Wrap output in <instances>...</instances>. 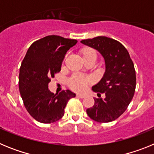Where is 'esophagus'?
<instances>
[{
  "mask_svg": "<svg viewBox=\"0 0 154 154\" xmlns=\"http://www.w3.org/2000/svg\"><path fill=\"white\" fill-rule=\"evenodd\" d=\"M77 96L79 98H82V99H83V98L85 97V95H84V94H81V93H78L77 94Z\"/></svg>",
  "mask_w": 154,
  "mask_h": 154,
  "instance_id": "34e87169",
  "label": "esophagus"
}]
</instances>
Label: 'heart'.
<instances>
[{"label":"heart","mask_w":154,"mask_h":154,"mask_svg":"<svg viewBox=\"0 0 154 154\" xmlns=\"http://www.w3.org/2000/svg\"><path fill=\"white\" fill-rule=\"evenodd\" d=\"M85 55H95L96 56V52L92 50L87 49L84 51L83 56ZM91 82V80L89 77L83 75L82 74H75L68 81L69 87L73 90L82 91L85 89Z\"/></svg>","instance_id":"heart-1"}]
</instances>
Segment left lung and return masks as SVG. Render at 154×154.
<instances>
[{"instance_id": "left-lung-1", "label": "left lung", "mask_w": 154, "mask_h": 154, "mask_svg": "<svg viewBox=\"0 0 154 154\" xmlns=\"http://www.w3.org/2000/svg\"><path fill=\"white\" fill-rule=\"evenodd\" d=\"M81 43L97 50L106 65L103 77L92 88L93 92L106 94V97L95 98L94 106L87 109L86 112L99 123L112 122L126 111L135 92L137 80L133 62L126 48L110 38L98 36L81 41Z\"/></svg>"}]
</instances>
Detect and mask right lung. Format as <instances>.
<instances>
[{
    "label": "right lung",
    "mask_w": 154,
    "mask_h": 154,
    "mask_svg": "<svg viewBox=\"0 0 154 154\" xmlns=\"http://www.w3.org/2000/svg\"><path fill=\"white\" fill-rule=\"evenodd\" d=\"M77 43L75 39L48 35L31 45L19 73V90L30 115L42 123H51L64 116L68 101L75 97L70 90L54 94L48 89L51 78L61 70L68 50Z\"/></svg>",
    "instance_id": "add662e5"
}]
</instances>
